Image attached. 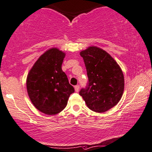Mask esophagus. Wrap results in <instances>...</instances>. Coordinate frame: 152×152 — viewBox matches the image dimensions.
<instances>
[{
    "mask_svg": "<svg viewBox=\"0 0 152 152\" xmlns=\"http://www.w3.org/2000/svg\"><path fill=\"white\" fill-rule=\"evenodd\" d=\"M74 90L76 92H78V90H79V86H74Z\"/></svg>",
    "mask_w": 152,
    "mask_h": 152,
    "instance_id": "34e87169",
    "label": "esophagus"
}]
</instances>
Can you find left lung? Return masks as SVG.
Wrapping results in <instances>:
<instances>
[{
	"mask_svg": "<svg viewBox=\"0 0 152 152\" xmlns=\"http://www.w3.org/2000/svg\"><path fill=\"white\" fill-rule=\"evenodd\" d=\"M88 77V86L80 91L90 110L103 113L116 106L124 91V76L121 67L100 48L89 46L80 52Z\"/></svg>",
	"mask_w": 152,
	"mask_h": 152,
	"instance_id": "left-lung-1",
	"label": "left lung"
}]
</instances>
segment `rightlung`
<instances>
[{"mask_svg": "<svg viewBox=\"0 0 152 152\" xmlns=\"http://www.w3.org/2000/svg\"><path fill=\"white\" fill-rule=\"evenodd\" d=\"M66 53L51 48L38 57L26 77V90L34 106L47 115H55L66 107L74 88L62 69Z\"/></svg>", "mask_w": 152, "mask_h": 152, "instance_id": "add662e5", "label": "right lung"}]
</instances>
